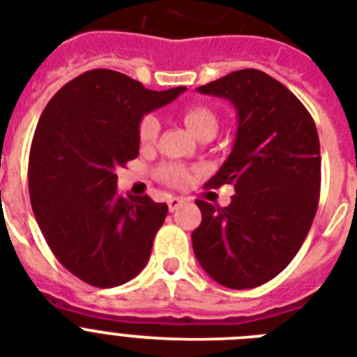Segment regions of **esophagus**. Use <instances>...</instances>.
Segmentation results:
<instances>
[{
    "mask_svg": "<svg viewBox=\"0 0 357 357\" xmlns=\"http://www.w3.org/2000/svg\"><path fill=\"white\" fill-rule=\"evenodd\" d=\"M183 203H185L183 197H170V199H169V211L170 212L178 211L179 206L183 205Z\"/></svg>",
    "mask_w": 357,
    "mask_h": 357,
    "instance_id": "1",
    "label": "esophagus"
}]
</instances>
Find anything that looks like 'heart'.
<instances>
[{
    "label": "heart",
    "instance_id": "1",
    "mask_svg": "<svg viewBox=\"0 0 357 357\" xmlns=\"http://www.w3.org/2000/svg\"><path fill=\"white\" fill-rule=\"evenodd\" d=\"M181 116H183L185 125L192 130L196 137L206 132H218V116L214 114V110L205 107V105H188L183 109ZM160 118L154 116V114H146L137 125V136L143 143H152L160 134ZM158 174H160V178L163 179L165 183L172 185V187H181L188 181V170L181 165H163Z\"/></svg>",
    "mask_w": 357,
    "mask_h": 357
}]
</instances>
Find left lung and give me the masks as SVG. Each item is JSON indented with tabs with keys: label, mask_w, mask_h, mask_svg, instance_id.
<instances>
[{
	"label": "left lung",
	"mask_w": 357,
	"mask_h": 357,
	"mask_svg": "<svg viewBox=\"0 0 357 357\" xmlns=\"http://www.w3.org/2000/svg\"><path fill=\"white\" fill-rule=\"evenodd\" d=\"M238 112V134L208 188L234 185L229 206L197 199V261L227 289H254L280 274L303 245L319 202L321 154L316 123L285 85L243 68L199 86Z\"/></svg>",
	"instance_id": "obj_1"
}]
</instances>
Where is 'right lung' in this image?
<instances>
[{
    "label": "right lung",
    "instance_id": "right-lung-1",
    "mask_svg": "<svg viewBox=\"0 0 357 357\" xmlns=\"http://www.w3.org/2000/svg\"><path fill=\"white\" fill-rule=\"evenodd\" d=\"M183 91H149L96 68L61 86L41 114L29 155L32 211L58 261L89 285H123L151 257L169 206L119 196L116 170L139 154L143 116Z\"/></svg>",
    "mask_w": 357,
    "mask_h": 357
}]
</instances>
